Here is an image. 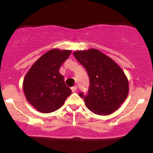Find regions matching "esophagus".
Segmentation results:
<instances>
[{"mask_svg":"<svg viewBox=\"0 0 153 153\" xmlns=\"http://www.w3.org/2000/svg\"><path fill=\"white\" fill-rule=\"evenodd\" d=\"M71 89H72V92H75V91L77 90V86H76V85H75V86H72V88H71Z\"/></svg>","mask_w":153,"mask_h":153,"instance_id":"esophagus-1","label":"esophagus"}]
</instances>
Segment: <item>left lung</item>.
<instances>
[{"label": "left lung", "instance_id": "1", "mask_svg": "<svg viewBox=\"0 0 153 153\" xmlns=\"http://www.w3.org/2000/svg\"><path fill=\"white\" fill-rule=\"evenodd\" d=\"M73 55L85 68L89 78L88 93H79L86 106L97 115L112 114L123 104L129 92L124 71L98 49L77 51Z\"/></svg>", "mask_w": 153, "mask_h": 153}]
</instances>
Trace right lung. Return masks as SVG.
Listing matches in <instances>:
<instances>
[{
    "instance_id": "obj_1",
    "label": "right lung",
    "mask_w": 153,
    "mask_h": 153,
    "mask_svg": "<svg viewBox=\"0 0 153 153\" xmlns=\"http://www.w3.org/2000/svg\"><path fill=\"white\" fill-rule=\"evenodd\" d=\"M70 50L54 49L43 55L30 68L24 80L27 101L41 112L49 113L61 107L72 93L59 72Z\"/></svg>"
}]
</instances>
